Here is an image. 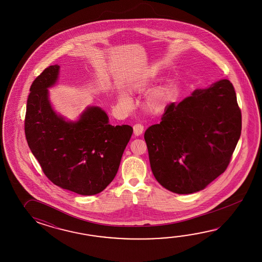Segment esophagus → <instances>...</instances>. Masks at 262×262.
I'll return each mask as SVG.
<instances>
[{"label": "esophagus", "instance_id": "1", "mask_svg": "<svg viewBox=\"0 0 262 262\" xmlns=\"http://www.w3.org/2000/svg\"><path fill=\"white\" fill-rule=\"evenodd\" d=\"M133 129L135 136H139V135H141L142 132H143L144 127H143V125L141 123H136L133 126Z\"/></svg>", "mask_w": 262, "mask_h": 262}]
</instances>
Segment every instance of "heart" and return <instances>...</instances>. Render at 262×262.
Segmentation results:
<instances>
[{"mask_svg": "<svg viewBox=\"0 0 262 262\" xmlns=\"http://www.w3.org/2000/svg\"><path fill=\"white\" fill-rule=\"evenodd\" d=\"M148 84H149L148 81H141L135 87V90L138 92H141L148 87ZM165 98H166L165 89L160 88V89L155 90L146 97L144 101L145 108L151 113L161 112L165 105ZM122 101L127 104L129 99L126 96H122Z\"/></svg>", "mask_w": 262, "mask_h": 262, "instance_id": "b5f03b06", "label": "heart"}]
</instances>
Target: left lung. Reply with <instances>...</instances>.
Here are the masks:
<instances>
[{
    "mask_svg": "<svg viewBox=\"0 0 262 262\" xmlns=\"http://www.w3.org/2000/svg\"><path fill=\"white\" fill-rule=\"evenodd\" d=\"M242 131L232 83L222 79L166 107L144 135L157 182L177 194L204 189L228 167Z\"/></svg>",
    "mask_w": 262,
    "mask_h": 262,
    "instance_id": "left-lung-1",
    "label": "left lung"
}]
</instances>
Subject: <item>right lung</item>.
Returning a JSON list of instances; mask_svg holds the SVG:
<instances>
[{"instance_id": "1", "label": "right lung", "mask_w": 262, "mask_h": 262, "mask_svg": "<svg viewBox=\"0 0 262 262\" xmlns=\"http://www.w3.org/2000/svg\"><path fill=\"white\" fill-rule=\"evenodd\" d=\"M59 69L58 64L47 67L32 84L25 137L50 182L79 195H95L116 176L133 128L110 124L98 106L88 107L77 123L58 116L50 106L48 88L55 83Z\"/></svg>"}]
</instances>
